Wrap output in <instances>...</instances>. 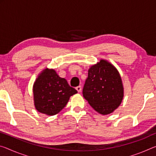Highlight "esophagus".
<instances>
[{"label":"esophagus","instance_id":"obj_1","mask_svg":"<svg viewBox=\"0 0 156 156\" xmlns=\"http://www.w3.org/2000/svg\"><path fill=\"white\" fill-rule=\"evenodd\" d=\"M76 90H77L78 92H80L81 91V90H82V88H81V86H78V87H76Z\"/></svg>","mask_w":156,"mask_h":156}]
</instances>
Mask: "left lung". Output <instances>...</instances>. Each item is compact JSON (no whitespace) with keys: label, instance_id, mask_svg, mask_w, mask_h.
I'll use <instances>...</instances> for the list:
<instances>
[{"label":"left lung","instance_id":"obj_1","mask_svg":"<svg viewBox=\"0 0 156 156\" xmlns=\"http://www.w3.org/2000/svg\"><path fill=\"white\" fill-rule=\"evenodd\" d=\"M83 94L96 112L101 115L112 113L123 97L122 78L117 69L104 60L91 66Z\"/></svg>","mask_w":156,"mask_h":156}]
</instances>
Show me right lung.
Instances as JSON below:
<instances>
[{"label":"right lung","instance_id":"obj_1","mask_svg":"<svg viewBox=\"0 0 156 156\" xmlns=\"http://www.w3.org/2000/svg\"><path fill=\"white\" fill-rule=\"evenodd\" d=\"M77 92L55 70L46 69L34 83V105L39 112L55 115L65 107L70 96Z\"/></svg>","mask_w":156,"mask_h":156}]
</instances>
